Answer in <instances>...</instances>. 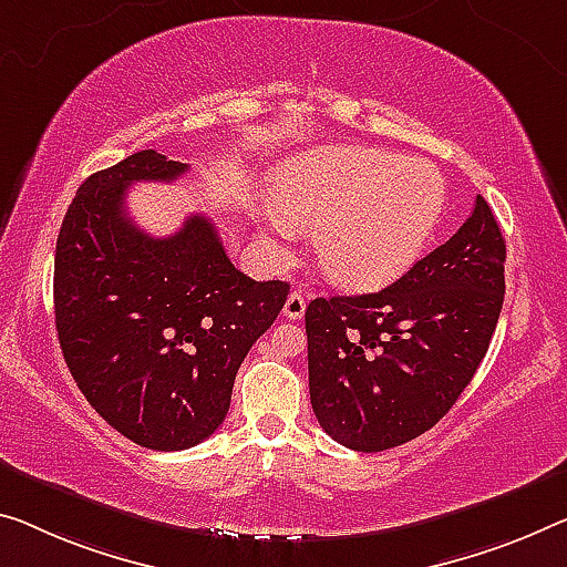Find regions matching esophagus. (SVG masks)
I'll use <instances>...</instances> for the list:
<instances>
[{"mask_svg":"<svg viewBox=\"0 0 567 567\" xmlns=\"http://www.w3.org/2000/svg\"><path fill=\"white\" fill-rule=\"evenodd\" d=\"M303 311H307V301H303V296L299 291H291L289 299L284 303V317L301 319Z\"/></svg>","mask_w":567,"mask_h":567,"instance_id":"obj_1","label":"esophagus"}]
</instances>
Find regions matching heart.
<instances>
[{
  "mask_svg": "<svg viewBox=\"0 0 567 567\" xmlns=\"http://www.w3.org/2000/svg\"><path fill=\"white\" fill-rule=\"evenodd\" d=\"M274 197L276 233H289V223L317 228L319 264L337 284L380 289L429 248L446 210V179L425 159L327 146L286 162Z\"/></svg>",
  "mask_w": 567,
  "mask_h": 567,
  "instance_id": "heart-1",
  "label": "heart"
}]
</instances>
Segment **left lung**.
<instances>
[{
	"mask_svg": "<svg viewBox=\"0 0 567 567\" xmlns=\"http://www.w3.org/2000/svg\"><path fill=\"white\" fill-rule=\"evenodd\" d=\"M504 246L492 207L378 293L307 307L313 415L352 451H385L433 429L472 382L504 301Z\"/></svg>",
	"mask_w": 567,
	"mask_h": 567,
	"instance_id": "8db88e82",
	"label": "left lung"
}]
</instances>
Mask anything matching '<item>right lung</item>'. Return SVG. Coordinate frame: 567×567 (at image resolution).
I'll use <instances>...</instances> for the list:
<instances>
[{"label": "right lung", "instance_id": "right-lung-1", "mask_svg": "<svg viewBox=\"0 0 567 567\" xmlns=\"http://www.w3.org/2000/svg\"><path fill=\"white\" fill-rule=\"evenodd\" d=\"M187 169L144 150L91 174L55 246L68 370L103 421L154 451L189 449L217 431L240 362L289 296L286 281L240 274L210 217L189 215L167 238L136 228L126 189Z\"/></svg>", "mask_w": 567, "mask_h": 567}]
</instances>
